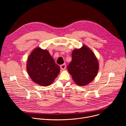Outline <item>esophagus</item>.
Here are the masks:
<instances>
[{"mask_svg":"<svg viewBox=\"0 0 126 126\" xmlns=\"http://www.w3.org/2000/svg\"><path fill=\"white\" fill-rule=\"evenodd\" d=\"M60 68L62 70H64L66 69V65L65 64H63L62 65H60Z\"/></svg>","mask_w":126,"mask_h":126,"instance_id":"1","label":"esophagus"}]
</instances>
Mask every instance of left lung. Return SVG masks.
<instances>
[{
  "label": "left lung",
  "instance_id": "left-lung-1",
  "mask_svg": "<svg viewBox=\"0 0 126 126\" xmlns=\"http://www.w3.org/2000/svg\"><path fill=\"white\" fill-rule=\"evenodd\" d=\"M72 58L67 70L74 81L82 86L92 81L98 73L99 64L91 50L84 45L73 51Z\"/></svg>",
  "mask_w": 126,
  "mask_h": 126
}]
</instances>
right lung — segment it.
Here are the masks:
<instances>
[{
	"label": "right lung",
	"mask_w": 126,
	"mask_h": 126,
	"mask_svg": "<svg viewBox=\"0 0 126 126\" xmlns=\"http://www.w3.org/2000/svg\"><path fill=\"white\" fill-rule=\"evenodd\" d=\"M28 73L33 81L42 86L51 85L60 72V67L47 50L35 49L28 57Z\"/></svg>",
	"instance_id": "add662e5"
}]
</instances>
